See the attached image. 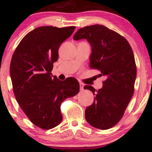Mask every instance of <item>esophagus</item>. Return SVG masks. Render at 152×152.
<instances>
[{
	"instance_id": "34e87169",
	"label": "esophagus",
	"mask_w": 152,
	"mask_h": 152,
	"mask_svg": "<svg viewBox=\"0 0 152 152\" xmlns=\"http://www.w3.org/2000/svg\"><path fill=\"white\" fill-rule=\"evenodd\" d=\"M80 91H83V86H84V84L83 83H80Z\"/></svg>"
}]
</instances>
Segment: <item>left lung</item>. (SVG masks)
I'll use <instances>...</instances> for the list:
<instances>
[{
    "label": "left lung",
    "mask_w": 152,
    "mask_h": 152,
    "mask_svg": "<svg viewBox=\"0 0 152 152\" xmlns=\"http://www.w3.org/2000/svg\"><path fill=\"white\" fill-rule=\"evenodd\" d=\"M73 39L89 42L90 67L106 78L98 91L88 85L83 88L95 95L93 103L86 109V119L96 128H111L121 119L134 91L136 66L133 50L124 36L100 25L80 28Z\"/></svg>",
    "instance_id": "left-lung-1"
}]
</instances>
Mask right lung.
<instances>
[{
    "instance_id": "add662e5",
    "label": "right lung",
    "mask_w": 152,
    "mask_h": 152,
    "mask_svg": "<svg viewBox=\"0 0 152 152\" xmlns=\"http://www.w3.org/2000/svg\"><path fill=\"white\" fill-rule=\"evenodd\" d=\"M75 28L73 26L35 28L22 39L11 60V79L17 102L31 122L43 129L60 124L61 103L80 92L75 78L60 81L50 75L60 45Z\"/></svg>"
}]
</instances>
